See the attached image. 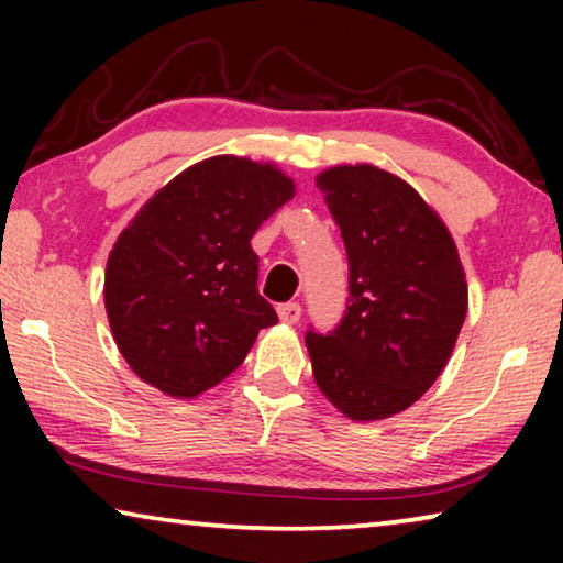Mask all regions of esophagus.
<instances>
[{"label":"esophagus","mask_w":563,"mask_h":563,"mask_svg":"<svg viewBox=\"0 0 563 563\" xmlns=\"http://www.w3.org/2000/svg\"><path fill=\"white\" fill-rule=\"evenodd\" d=\"M276 312H279L282 322H289V325H295V322H299V318H302V305H299V302L279 305V307H276Z\"/></svg>","instance_id":"34e87169"}]
</instances>
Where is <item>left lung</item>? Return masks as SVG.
<instances>
[{"mask_svg":"<svg viewBox=\"0 0 563 563\" xmlns=\"http://www.w3.org/2000/svg\"><path fill=\"white\" fill-rule=\"evenodd\" d=\"M349 256L335 330H307L312 376L345 418L402 412L433 387L466 318L468 291L443 220L399 176L372 164L318 176Z\"/></svg>","mask_w":563,"mask_h":563,"instance_id":"1","label":"left lung"}]
</instances>
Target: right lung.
Returning <instances> with one entry per match:
<instances>
[{"label":"right lung","instance_id":"right-lung-1","mask_svg":"<svg viewBox=\"0 0 563 563\" xmlns=\"http://www.w3.org/2000/svg\"><path fill=\"white\" fill-rule=\"evenodd\" d=\"M295 197L272 164L214 156L141 207L107 258L114 343L143 382L191 399L233 374L258 330L276 325L258 295L251 238Z\"/></svg>","mask_w":563,"mask_h":563}]
</instances>
